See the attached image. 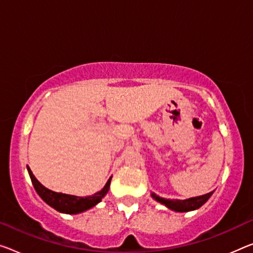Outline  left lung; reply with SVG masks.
Segmentation results:
<instances>
[{
    "mask_svg": "<svg viewBox=\"0 0 253 253\" xmlns=\"http://www.w3.org/2000/svg\"><path fill=\"white\" fill-rule=\"evenodd\" d=\"M212 193H213V191L203 194V196L192 197V198H189V199H184V200L165 199V198L159 197L154 192H151L150 194L155 200L158 201V203H161L162 205L166 206V207L170 209V211H174L177 212H186V211H196V209L200 208L204 204L207 203V200L211 197Z\"/></svg>",
    "mask_w": 253,
    "mask_h": 253,
    "instance_id": "left-lung-1",
    "label": "left lung"
}]
</instances>
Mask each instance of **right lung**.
<instances>
[{
  "label": "right lung",
  "instance_id": "add662e5",
  "mask_svg": "<svg viewBox=\"0 0 253 253\" xmlns=\"http://www.w3.org/2000/svg\"><path fill=\"white\" fill-rule=\"evenodd\" d=\"M27 169H28L29 176L32 178L33 185L35 190H36V192L38 193V196H40L48 206L55 209V211L63 213H70V215H75V213L86 211L88 209L95 207L97 204L100 203L103 198L106 196L108 190H110V184L112 180L111 176L108 178V181L106 182L104 188L100 190V191L91 194V196L78 197L72 196V194L54 192L52 190L45 188V186L34 176V174L32 170H30L29 167H27Z\"/></svg>",
  "mask_w": 253,
  "mask_h": 253
}]
</instances>
